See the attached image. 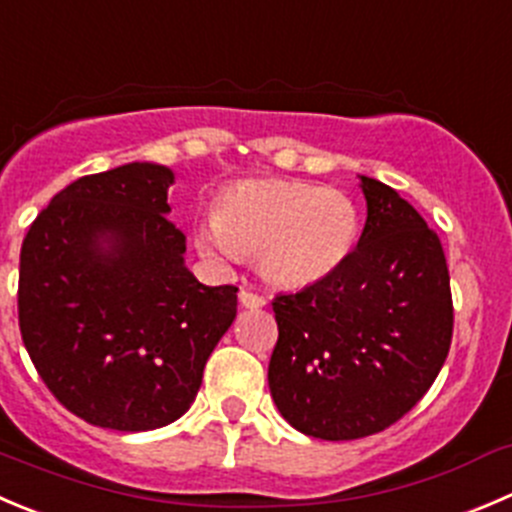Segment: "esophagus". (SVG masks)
Listing matches in <instances>:
<instances>
[{"mask_svg": "<svg viewBox=\"0 0 512 512\" xmlns=\"http://www.w3.org/2000/svg\"><path fill=\"white\" fill-rule=\"evenodd\" d=\"M240 302L245 307H262L267 300L262 295H257V292H252V290H247V287H242V290H240Z\"/></svg>", "mask_w": 512, "mask_h": 512, "instance_id": "esophagus-1", "label": "esophagus"}]
</instances>
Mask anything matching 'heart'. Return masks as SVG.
<instances>
[{
    "mask_svg": "<svg viewBox=\"0 0 512 512\" xmlns=\"http://www.w3.org/2000/svg\"><path fill=\"white\" fill-rule=\"evenodd\" d=\"M360 207L337 187L247 182L225 190L195 245L215 260L257 257L280 287H307L340 270L360 237Z\"/></svg>",
    "mask_w": 512,
    "mask_h": 512,
    "instance_id": "1",
    "label": "heart"
}]
</instances>
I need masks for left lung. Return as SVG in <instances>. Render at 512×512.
<instances>
[{
    "label": "left lung",
    "instance_id": "obj_1",
    "mask_svg": "<svg viewBox=\"0 0 512 512\" xmlns=\"http://www.w3.org/2000/svg\"><path fill=\"white\" fill-rule=\"evenodd\" d=\"M360 180L367 220L345 265L272 300V400L292 428L320 440L398 423L430 390L453 340L440 237L393 187Z\"/></svg>",
    "mask_w": 512,
    "mask_h": 512
}]
</instances>
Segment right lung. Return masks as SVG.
I'll list each match as a JSON object with an SVG mask.
<instances>
[{
	"instance_id": "1",
	"label": "right lung",
	"mask_w": 512,
	"mask_h": 512,
	"mask_svg": "<svg viewBox=\"0 0 512 512\" xmlns=\"http://www.w3.org/2000/svg\"><path fill=\"white\" fill-rule=\"evenodd\" d=\"M167 167L84 175L29 225L19 255V332L49 393L99 428L175 423L237 315V287H205L185 267L187 237L167 217Z\"/></svg>"
}]
</instances>
